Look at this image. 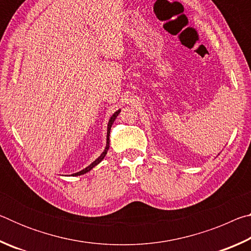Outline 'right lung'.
Listing matches in <instances>:
<instances>
[{"instance_id": "right-lung-1", "label": "right lung", "mask_w": 251, "mask_h": 251, "mask_svg": "<svg viewBox=\"0 0 251 251\" xmlns=\"http://www.w3.org/2000/svg\"><path fill=\"white\" fill-rule=\"evenodd\" d=\"M121 113V109H118V110H116L115 113L113 114L112 115V117L109 118V121H108V125H107V136H106V147H105V150H104V151L101 152L100 154V156L99 157V158L97 159H95L94 161H93V163L90 165V166H87L86 168H84L83 171H80V172H78V173H75V174H73V175L72 176H79V175H84V174H86V173H88L91 171V169H93L94 168L96 165H99L101 160L104 159V157L106 156V154H107V151H108V150H109V134H110V128H112V125L114 124V121L116 120V117L118 116V114Z\"/></svg>"}]
</instances>
